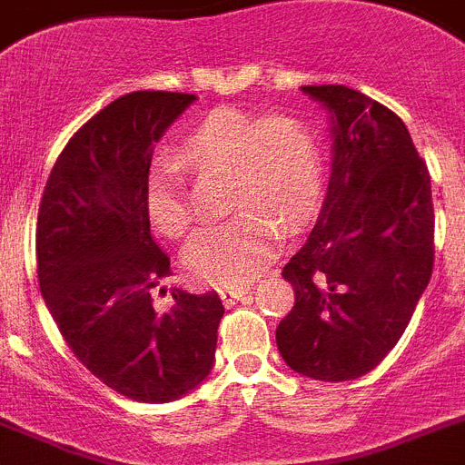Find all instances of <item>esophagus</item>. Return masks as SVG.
<instances>
[{
  "mask_svg": "<svg viewBox=\"0 0 465 465\" xmlns=\"http://www.w3.org/2000/svg\"><path fill=\"white\" fill-rule=\"evenodd\" d=\"M219 295L221 300H223V304H235V302L251 297V288H235V285H228V288H221Z\"/></svg>",
  "mask_w": 465,
  "mask_h": 465,
  "instance_id": "esophagus-1",
  "label": "esophagus"
}]
</instances>
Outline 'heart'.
<instances>
[{"label":"heart","mask_w":465,"mask_h":465,"mask_svg":"<svg viewBox=\"0 0 465 465\" xmlns=\"http://www.w3.org/2000/svg\"><path fill=\"white\" fill-rule=\"evenodd\" d=\"M193 173L228 170L232 219L200 230L184 261L191 274L219 285H240L272 262L283 232L313 216L322 193V156L313 131L292 114H255L219 108L203 117L177 149ZM147 216L170 240L193 228L184 180L174 165L154 168L144 195Z\"/></svg>","instance_id":"obj_1"}]
</instances>
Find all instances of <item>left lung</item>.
<instances>
[{
    "label": "left lung",
    "mask_w": 465,
    "mask_h": 465,
    "mask_svg": "<svg viewBox=\"0 0 465 465\" xmlns=\"http://www.w3.org/2000/svg\"><path fill=\"white\" fill-rule=\"evenodd\" d=\"M302 89L330 110L331 174L318 221L281 272L295 306L276 346L302 376L355 381L397 346L431 279V177L390 108L343 84Z\"/></svg>",
    "instance_id": "1"
}]
</instances>
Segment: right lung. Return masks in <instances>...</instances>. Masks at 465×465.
<instances>
[{"label": "right lung", "mask_w": 465, "mask_h": 465, "mask_svg": "<svg viewBox=\"0 0 465 465\" xmlns=\"http://www.w3.org/2000/svg\"><path fill=\"white\" fill-rule=\"evenodd\" d=\"M193 101L134 92L105 105L62 149L38 207L45 306L74 355L134 401H174L214 366L223 304L214 291L173 288L168 309H156L170 258L152 240L144 207L154 144Z\"/></svg>", "instance_id": "1"}]
</instances>
